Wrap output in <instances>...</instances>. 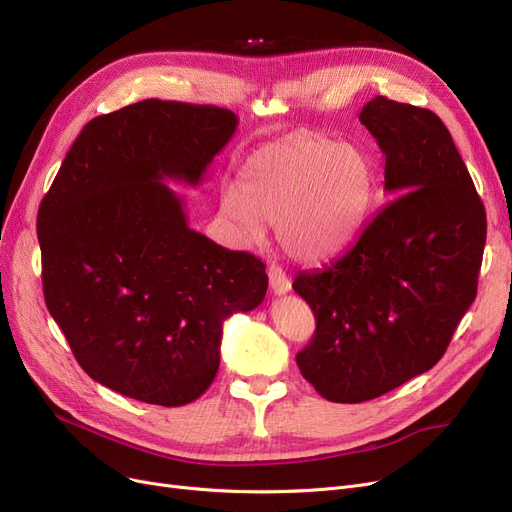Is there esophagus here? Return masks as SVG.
Here are the masks:
<instances>
[{
  "mask_svg": "<svg viewBox=\"0 0 512 512\" xmlns=\"http://www.w3.org/2000/svg\"><path fill=\"white\" fill-rule=\"evenodd\" d=\"M268 276H270V286L274 295H286L291 291V280H288V276L284 274L280 265H270Z\"/></svg>",
  "mask_w": 512,
  "mask_h": 512,
  "instance_id": "34e87169",
  "label": "esophagus"
}]
</instances>
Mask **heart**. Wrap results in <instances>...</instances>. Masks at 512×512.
<instances>
[{"mask_svg": "<svg viewBox=\"0 0 512 512\" xmlns=\"http://www.w3.org/2000/svg\"><path fill=\"white\" fill-rule=\"evenodd\" d=\"M370 196L372 169L358 148L293 133L242 163L224 211L247 240H261L265 224L278 226L288 255L318 261L358 236Z\"/></svg>", "mask_w": 512, "mask_h": 512, "instance_id": "obj_1", "label": "heart"}]
</instances>
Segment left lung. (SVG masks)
<instances>
[{
    "label": "left lung",
    "mask_w": 512,
    "mask_h": 512,
    "mask_svg": "<svg viewBox=\"0 0 512 512\" xmlns=\"http://www.w3.org/2000/svg\"><path fill=\"white\" fill-rule=\"evenodd\" d=\"M360 121L397 198L343 257L293 282L316 316L297 366L337 404L381 397L441 360L477 297L487 234L469 169L435 113L376 96Z\"/></svg>",
    "instance_id": "left-lung-1"
}]
</instances>
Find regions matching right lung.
Instances as JSON below:
<instances>
[{"mask_svg": "<svg viewBox=\"0 0 512 512\" xmlns=\"http://www.w3.org/2000/svg\"><path fill=\"white\" fill-rule=\"evenodd\" d=\"M228 108L142 100L87 123L37 217L43 297L79 366L157 406L201 397L224 320L268 291L265 263L188 228L184 198L234 136Z\"/></svg>", "mask_w": 512, "mask_h": 512, "instance_id": "right-lung-1", "label": "right lung"}]
</instances>
